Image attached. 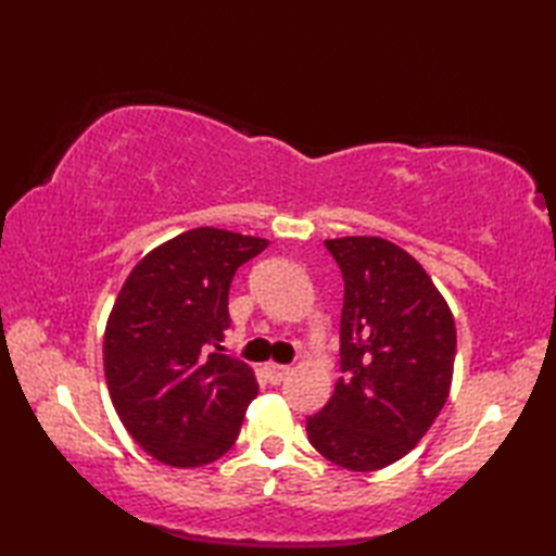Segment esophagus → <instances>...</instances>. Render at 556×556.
I'll use <instances>...</instances> for the list:
<instances>
[{
	"label": "esophagus",
	"instance_id": "obj_1",
	"mask_svg": "<svg viewBox=\"0 0 556 556\" xmlns=\"http://www.w3.org/2000/svg\"><path fill=\"white\" fill-rule=\"evenodd\" d=\"M265 370H267L269 382H275V384H279V382L285 380V377L291 372L289 365H279V363H267Z\"/></svg>",
	"mask_w": 556,
	"mask_h": 556
}]
</instances>
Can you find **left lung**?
I'll return each mask as SVG.
<instances>
[{
	"label": "left lung",
	"mask_w": 556,
	"mask_h": 556,
	"mask_svg": "<svg viewBox=\"0 0 556 556\" xmlns=\"http://www.w3.org/2000/svg\"><path fill=\"white\" fill-rule=\"evenodd\" d=\"M325 245L344 277V375L305 430L332 464L368 473L406 456L440 416L454 375V315L404 248L380 236Z\"/></svg>",
	"instance_id": "1"
}]
</instances>
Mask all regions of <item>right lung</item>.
Segmentation results:
<instances>
[{
  "mask_svg": "<svg viewBox=\"0 0 556 556\" xmlns=\"http://www.w3.org/2000/svg\"><path fill=\"white\" fill-rule=\"evenodd\" d=\"M265 239L200 227L131 269L104 329V377L128 434L174 468L227 454L257 394L253 370L222 351L233 271Z\"/></svg>",
  "mask_w": 556,
  "mask_h": 556,
  "instance_id": "right-lung-1",
  "label": "right lung"
}]
</instances>
